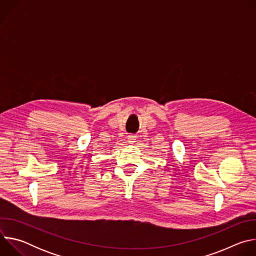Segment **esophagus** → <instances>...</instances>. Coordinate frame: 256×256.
Masks as SVG:
<instances>
[{"label":"esophagus","mask_w":256,"mask_h":256,"mask_svg":"<svg viewBox=\"0 0 256 256\" xmlns=\"http://www.w3.org/2000/svg\"><path fill=\"white\" fill-rule=\"evenodd\" d=\"M136 136L134 134H128V142H132V144L134 142H136Z\"/></svg>","instance_id":"obj_1"}]
</instances>
